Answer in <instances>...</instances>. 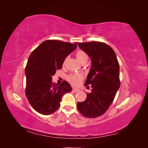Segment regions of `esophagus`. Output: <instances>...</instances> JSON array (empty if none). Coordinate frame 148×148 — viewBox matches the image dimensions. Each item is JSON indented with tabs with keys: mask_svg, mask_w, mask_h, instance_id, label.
Returning a JSON list of instances; mask_svg holds the SVG:
<instances>
[{
	"mask_svg": "<svg viewBox=\"0 0 148 148\" xmlns=\"http://www.w3.org/2000/svg\"><path fill=\"white\" fill-rule=\"evenodd\" d=\"M72 91H73L75 92H78L79 91V89H77V88H73V89H72Z\"/></svg>",
	"mask_w": 148,
	"mask_h": 148,
	"instance_id": "obj_1",
	"label": "esophagus"
}]
</instances>
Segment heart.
Masks as SVG:
<instances>
[{
  "mask_svg": "<svg viewBox=\"0 0 148 148\" xmlns=\"http://www.w3.org/2000/svg\"><path fill=\"white\" fill-rule=\"evenodd\" d=\"M76 56L77 60H78L79 62H81V63L84 62H87V60H88V56H87V54L85 51H82V50H78V51L76 52ZM65 62H66V60L64 61L63 64H65ZM82 78H83V76H82V74L80 73L71 74L67 77V79H68L69 81L71 82L72 85H74V86L78 85L80 82H81Z\"/></svg>",
  "mask_w": 148,
  "mask_h": 148,
  "instance_id": "obj_1",
  "label": "heart"
}]
</instances>
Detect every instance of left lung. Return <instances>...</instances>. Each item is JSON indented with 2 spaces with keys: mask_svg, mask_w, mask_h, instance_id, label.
<instances>
[{
  "mask_svg": "<svg viewBox=\"0 0 148 148\" xmlns=\"http://www.w3.org/2000/svg\"><path fill=\"white\" fill-rule=\"evenodd\" d=\"M77 45L91 58L85 86L91 85L92 89L86 101L77 102V108L84 116L95 118L104 114L114 101L120 87L119 64L116 53L106 44L90 42Z\"/></svg>",
  "mask_w": 148,
  "mask_h": 148,
  "instance_id": "left-lung-1",
  "label": "left lung"
}]
</instances>
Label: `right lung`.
<instances>
[{
	"label": "right lung",
	"instance_id": "obj_1",
	"mask_svg": "<svg viewBox=\"0 0 148 148\" xmlns=\"http://www.w3.org/2000/svg\"><path fill=\"white\" fill-rule=\"evenodd\" d=\"M77 43L48 40L42 42L29 57L26 66L25 95L31 106L43 115L53 114L60 106L64 94L72 87L66 81L52 83V76L61 69L65 58L74 51Z\"/></svg>",
	"mask_w": 148,
	"mask_h": 148
}]
</instances>
